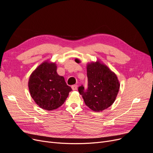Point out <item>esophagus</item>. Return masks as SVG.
<instances>
[{"instance_id":"esophagus-1","label":"esophagus","mask_w":153,"mask_h":153,"mask_svg":"<svg viewBox=\"0 0 153 153\" xmlns=\"http://www.w3.org/2000/svg\"><path fill=\"white\" fill-rule=\"evenodd\" d=\"M71 88H72V90H76L77 88V86L76 85V84H74V85H72L71 86Z\"/></svg>"}]
</instances>
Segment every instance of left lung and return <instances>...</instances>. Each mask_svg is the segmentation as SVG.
Segmentation results:
<instances>
[{"label":"left lung","mask_w":153,"mask_h":153,"mask_svg":"<svg viewBox=\"0 0 153 153\" xmlns=\"http://www.w3.org/2000/svg\"><path fill=\"white\" fill-rule=\"evenodd\" d=\"M86 69L88 88L85 91L82 86L79 87V93L90 109L101 111L114 103L119 91L120 82L115 73L100 60L89 62Z\"/></svg>","instance_id":"8db88e82"}]
</instances>
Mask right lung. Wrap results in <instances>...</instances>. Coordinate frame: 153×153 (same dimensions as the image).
<instances>
[{
  "mask_svg": "<svg viewBox=\"0 0 153 153\" xmlns=\"http://www.w3.org/2000/svg\"><path fill=\"white\" fill-rule=\"evenodd\" d=\"M56 64L45 60L33 71L28 81L31 98L41 108L52 111L65 102L72 91L63 76L56 72Z\"/></svg>",
  "mask_w": 153,
  "mask_h": 153,
  "instance_id": "add662e5",
  "label": "right lung"
}]
</instances>
